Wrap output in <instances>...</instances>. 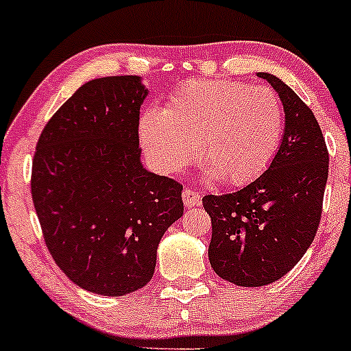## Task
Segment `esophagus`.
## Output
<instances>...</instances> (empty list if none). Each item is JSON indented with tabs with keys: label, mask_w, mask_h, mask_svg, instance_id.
<instances>
[{
	"label": "esophagus",
	"mask_w": 351,
	"mask_h": 351,
	"mask_svg": "<svg viewBox=\"0 0 351 351\" xmlns=\"http://www.w3.org/2000/svg\"><path fill=\"white\" fill-rule=\"evenodd\" d=\"M182 199H184V204H186V207H195V206H200V200H202V197H200L199 192L192 191V189H186V191L182 192Z\"/></svg>",
	"instance_id": "obj_1"
}]
</instances>
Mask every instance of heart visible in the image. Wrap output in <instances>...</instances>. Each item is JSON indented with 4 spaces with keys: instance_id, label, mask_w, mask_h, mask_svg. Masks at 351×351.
Masks as SVG:
<instances>
[{
    "instance_id": "1",
    "label": "heart",
    "mask_w": 351,
    "mask_h": 351,
    "mask_svg": "<svg viewBox=\"0 0 351 351\" xmlns=\"http://www.w3.org/2000/svg\"><path fill=\"white\" fill-rule=\"evenodd\" d=\"M285 114L269 88L239 81H189L167 109H145L139 139L164 174H177L195 157L207 160L208 179L243 186L269 167L280 145Z\"/></svg>"
}]
</instances>
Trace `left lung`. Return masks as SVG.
<instances>
[{
    "instance_id": "obj_1",
    "label": "left lung",
    "mask_w": 351,
    "mask_h": 351,
    "mask_svg": "<svg viewBox=\"0 0 351 351\" xmlns=\"http://www.w3.org/2000/svg\"><path fill=\"white\" fill-rule=\"evenodd\" d=\"M257 76L283 104L277 154L249 186L202 199L212 219V269L240 287L269 285L297 265L317 234L328 179V151L312 109L277 76Z\"/></svg>"
}]
</instances>
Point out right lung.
<instances>
[{
  "mask_svg": "<svg viewBox=\"0 0 351 351\" xmlns=\"http://www.w3.org/2000/svg\"><path fill=\"white\" fill-rule=\"evenodd\" d=\"M139 76L82 84L39 136L31 195L58 267L88 292L121 297L147 285L157 247L182 217V186L144 169Z\"/></svg>",
  "mask_w": 351,
  "mask_h": 351,
  "instance_id": "obj_1",
  "label": "right lung"
}]
</instances>
